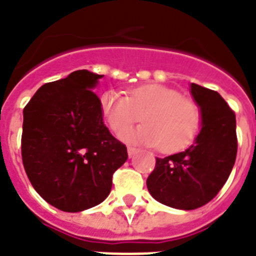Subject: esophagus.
Segmentation results:
<instances>
[{
  "instance_id": "obj_1",
  "label": "esophagus",
  "mask_w": 256,
  "mask_h": 256,
  "mask_svg": "<svg viewBox=\"0 0 256 256\" xmlns=\"http://www.w3.org/2000/svg\"><path fill=\"white\" fill-rule=\"evenodd\" d=\"M138 152H140V150H138V148H128V156H134Z\"/></svg>"
}]
</instances>
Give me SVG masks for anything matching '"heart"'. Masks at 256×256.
<instances>
[{
	"instance_id": "obj_1",
	"label": "heart",
	"mask_w": 256,
	"mask_h": 256,
	"mask_svg": "<svg viewBox=\"0 0 256 256\" xmlns=\"http://www.w3.org/2000/svg\"><path fill=\"white\" fill-rule=\"evenodd\" d=\"M100 112L112 132L120 134L142 116L145 124L126 130L120 138L132 144L158 146L164 152L187 148L200 128V112L194 100L174 88L150 84L130 90L128 96L116 90L100 96Z\"/></svg>"
}]
</instances>
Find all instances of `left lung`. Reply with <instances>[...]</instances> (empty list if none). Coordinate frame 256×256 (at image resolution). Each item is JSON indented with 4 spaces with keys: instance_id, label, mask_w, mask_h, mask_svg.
Wrapping results in <instances>:
<instances>
[{
    "instance_id": "1",
    "label": "left lung",
    "mask_w": 256,
    "mask_h": 256,
    "mask_svg": "<svg viewBox=\"0 0 256 256\" xmlns=\"http://www.w3.org/2000/svg\"><path fill=\"white\" fill-rule=\"evenodd\" d=\"M190 92L200 108V132L187 150L156 158L146 180L152 198L178 210L210 202L230 176L238 150L235 114L226 100L196 84Z\"/></svg>"
}]
</instances>
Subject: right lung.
<instances>
[{
  "mask_svg": "<svg viewBox=\"0 0 256 256\" xmlns=\"http://www.w3.org/2000/svg\"><path fill=\"white\" fill-rule=\"evenodd\" d=\"M104 76L77 70L38 88L24 108L22 162L32 186L58 210L104 202L128 148L104 124L92 90Z\"/></svg>",
  "mask_w": 256,
  "mask_h": 256,
  "instance_id": "right-lung-1",
  "label": "right lung"
}]
</instances>
